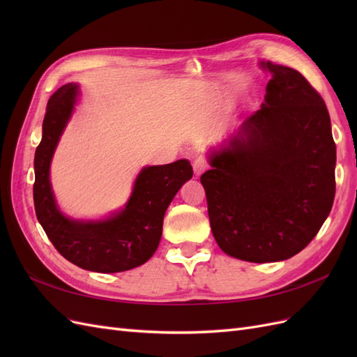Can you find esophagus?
I'll list each match as a JSON object with an SVG mask.
<instances>
[{
  "mask_svg": "<svg viewBox=\"0 0 357 357\" xmlns=\"http://www.w3.org/2000/svg\"><path fill=\"white\" fill-rule=\"evenodd\" d=\"M208 160L202 158V156H198L195 160H193V171H195L197 176H201L204 171L208 169Z\"/></svg>",
  "mask_w": 357,
  "mask_h": 357,
  "instance_id": "obj_1",
  "label": "esophagus"
}]
</instances>
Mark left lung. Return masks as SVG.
<instances>
[{"instance_id": "obj_1", "label": "left lung", "mask_w": 357, "mask_h": 357, "mask_svg": "<svg viewBox=\"0 0 357 357\" xmlns=\"http://www.w3.org/2000/svg\"><path fill=\"white\" fill-rule=\"evenodd\" d=\"M273 73L248 116L205 171L208 218L222 250L247 262L284 261L311 243L335 198L337 147L320 93L299 71Z\"/></svg>"}]
</instances>
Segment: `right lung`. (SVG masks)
Here are the masks:
<instances>
[{
    "label": "right lung",
    "mask_w": 357,
    "mask_h": 357,
    "mask_svg": "<svg viewBox=\"0 0 357 357\" xmlns=\"http://www.w3.org/2000/svg\"><path fill=\"white\" fill-rule=\"evenodd\" d=\"M77 86L66 84L50 96L43 121L41 143L36 150L34 207L40 225L56 250L83 269L122 273L147 262L160 241L164 214L180 186L192 178L190 162L147 167L135 181L126 208L114 218L83 223L59 213L49 181L50 160L59 135L71 116Z\"/></svg>",
    "instance_id": "1"
}]
</instances>
